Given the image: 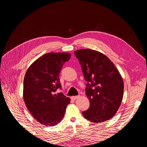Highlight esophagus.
<instances>
[{"instance_id": "34e87169", "label": "esophagus", "mask_w": 147, "mask_h": 147, "mask_svg": "<svg viewBox=\"0 0 147 147\" xmlns=\"http://www.w3.org/2000/svg\"><path fill=\"white\" fill-rule=\"evenodd\" d=\"M78 97V96H72L71 97V99H72V100H75V99H77V98Z\"/></svg>"}]
</instances>
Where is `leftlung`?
<instances>
[{"label": "left lung", "mask_w": 147, "mask_h": 147, "mask_svg": "<svg viewBox=\"0 0 147 147\" xmlns=\"http://www.w3.org/2000/svg\"><path fill=\"white\" fill-rule=\"evenodd\" d=\"M84 78L87 82L86 95L89 109L82 112L92 123H102L112 118L118 111L123 96L124 83L119 71L102 53L82 49L74 51Z\"/></svg>", "instance_id": "left-lung-1"}]
</instances>
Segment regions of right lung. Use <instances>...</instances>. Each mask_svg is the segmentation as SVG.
Segmentation results:
<instances>
[{
  "instance_id": "1",
  "label": "right lung",
  "mask_w": 147,
  "mask_h": 147,
  "mask_svg": "<svg viewBox=\"0 0 147 147\" xmlns=\"http://www.w3.org/2000/svg\"><path fill=\"white\" fill-rule=\"evenodd\" d=\"M69 53H49L30 65L25 74L23 98L31 115L42 124L55 126L63 119L70 99L62 92L59 74Z\"/></svg>"
}]
</instances>
